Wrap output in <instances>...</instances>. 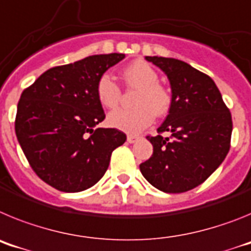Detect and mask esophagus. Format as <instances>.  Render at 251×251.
Returning <instances> with one entry per match:
<instances>
[{"instance_id":"obj_1","label":"esophagus","mask_w":251,"mask_h":251,"mask_svg":"<svg viewBox=\"0 0 251 251\" xmlns=\"http://www.w3.org/2000/svg\"><path fill=\"white\" fill-rule=\"evenodd\" d=\"M141 138L139 136H136V134H128L127 136V142L128 143H136L138 139Z\"/></svg>"}]
</instances>
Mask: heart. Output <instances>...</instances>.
I'll return each instance as SVG.
<instances>
[{"instance_id": "1", "label": "heart", "mask_w": 251, "mask_h": 251, "mask_svg": "<svg viewBox=\"0 0 251 251\" xmlns=\"http://www.w3.org/2000/svg\"><path fill=\"white\" fill-rule=\"evenodd\" d=\"M123 79L128 86L139 90L133 109H117L108 115L110 127L127 133H138L148 127L156 115L170 110L172 98L165 86L158 84V74L146 61L137 60L123 70ZM97 98L104 108L113 109L121 100V88L109 74H103L97 81Z\"/></svg>"}]
</instances>
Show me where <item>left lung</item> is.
<instances>
[{"label":"left lung","instance_id":"left-lung-1","mask_svg":"<svg viewBox=\"0 0 251 251\" xmlns=\"http://www.w3.org/2000/svg\"><path fill=\"white\" fill-rule=\"evenodd\" d=\"M146 60L170 80L172 103L157 132L171 137H147L153 154L139 170L161 191L181 194L201 185L223 163L230 150L231 114L208 75L174 57Z\"/></svg>","mask_w":251,"mask_h":251}]
</instances>
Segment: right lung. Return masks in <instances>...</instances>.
<instances>
[{
	"label": "right lung",
	"mask_w": 251,
	"mask_h": 251,
	"mask_svg": "<svg viewBox=\"0 0 251 251\" xmlns=\"http://www.w3.org/2000/svg\"><path fill=\"white\" fill-rule=\"evenodd\" d=\"M126 57L93 55L49 69L22 92L16 137L35 174L63 192H80L104 176L112 152L127 136L104 121L97 98L99 76Z\"/></svg>",
	"instance_id": "right-lung-1"
}]
</instances>
